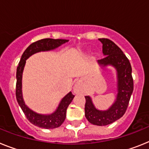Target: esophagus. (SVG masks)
Here are the masks:
<instances>
[{
    "instance_id": "34e87169",
    "label": "esophagus",
    "mask_w": 149,
    "mask_h": 149,
    "mask_svg": "<svg viewBox=\"0 0 149 149\" xmlns=\"http://www.w3.org/2000/svg\"><path fill=\"white\" fill-rule=\"evenodd\" d=\"M82 83L80 82H76V85L74 86V89H73V91H74L75 94H79L80 92H82Z\"/></svg>"
}]
</instances>
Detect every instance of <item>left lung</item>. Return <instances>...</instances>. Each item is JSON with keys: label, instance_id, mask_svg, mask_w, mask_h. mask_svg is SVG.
I'll return each mask as SVG.
<instances>
[{"label": "left lung", "instance_id": "obj_1", "mask_svg": "<svg viewBox=\"0 0 149 149\" xmlns=\"http://www.w3.org/2000/svg\"><path fill=\"white\" fill-rule=\"evenodd\" d=\"M99 40L103 43V52L106 57L98 61V63L102 66L111 64L116 67L118 93L115 103L107 111L97 110L90 97L85 96V115L91 124L104 126L117 121L125 115L134 91V79L130 61L121 49L109 39L101 38Z\"/></svg>", "mask_w": 149, "mask_h": 149}]
</instances>
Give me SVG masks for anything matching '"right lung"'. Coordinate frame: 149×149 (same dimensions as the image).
I'll return each mask as SVG.
<instances>
[{"label":"right lung","mask_w":149,"mask_h":149,"mask_svg":"<svg viewBox=\"0 0 149 149\" xmlns=\"http://www.w3.org/2000/svg\"><path fill=\"white\" fill-rule=\"evenodd\" d=\"M68 40H61V39L54 40V39L46 38L33 42L24 52L17 67L15 96H16L18 103L20 106L21 109H22L23 112L28 121L35 126L41 127V128L53 129L60 127L66 118L67 107L75 96L71 92L67 94L62 99L57 110L54 113L49 116L40 115L31 110L24 104V100L22 99V72L24 64H25V61L34 53L41 51H49V50L54 49L62 44L65 43Z\"/></svg>","instance_id":"1"}]
</instances>
